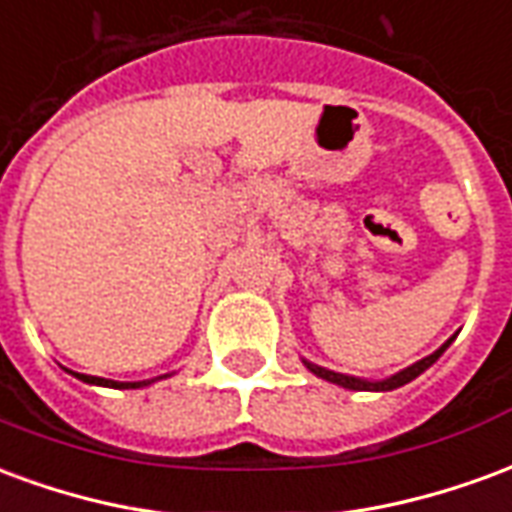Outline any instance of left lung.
<instances>
[{
  "instance_id": "1",
  "label": "left lung",
  "mask_w": 512,
  "mask_h": 512,
  "mask_svg": "<svg viewBox=\"0 0 512 512\" xmlns=\"http://www.w3.org/2000/svg\"><path fill=\"white\" fill-rule=\"evenodd\" d=\"M452 340H447V343L441 345L436 354L425 356L422 362H417V365L406 367V370H400V373H395L392 378H386V381H362V378H354V376H343V373H332V370H323V367L318 365H310V362H304V365L310 367L315 376L326 378V381H332V384H340L345 386V389H356V392H362V389H370V392H389V389H397V386L408 384V381H414V378L419 376V373H425L436 359H439L444 351H447V345H450Z\"/></svg>"
}]
</instances>
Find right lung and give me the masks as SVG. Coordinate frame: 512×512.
<instances>
[{"instance_id": "add662e5", "label": "right lung", "mask_w": 512, "mask_h": 512, "mask_svg": "<svg viewBox=\"0 0 512 512\" xmlns=\"http://www.w3.org/2000/svg\"><path fill=\"white\" fill-rule=\"evenodd\" d=\"M76 378H82L87 384H98V386H117V389H136V386H145L150 381H134V384H120V381H109V378H98V376H84V373H73ZM164 378V376H158Z\"/></svg>"}]
</instances>
